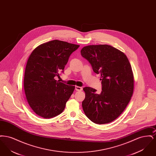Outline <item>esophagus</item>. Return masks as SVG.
<instances>
[{"instance_id":"esophagus-1","label":"esophagus","mask_w":156,"mask_h":156,"mask_svg":"<svg viewBox=\"0 0 156 156\" xmlns=\"http://www.w3.org/2000/svg\"><path fill=\"white\" fill-rule=\"evenodd\" d=\"M75 90L76 91H81L82 90V87H80L75 86Z\"/></svg>"}]
</instances>
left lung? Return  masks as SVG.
I'll return each instance as SVG.
<instances>
[{
  "instance_id": "8db88e82",
  "label": "left lung",
  "mask_w": 156,
  "mask_h": 156,
  "mask_svg": "<svg viewBox=\"0 0 156 156\" xmlns=\"http://www.w3.org/2000/svg\"><path fill=\"white\" fill-rule=\"evenodd\" d=\"M81 54L102 78L101 94L90 87L83 88V112L95 123H110L124 111L133 95V74L129 59L123 52L106 44L84 47Z\"/></svg>"
}]
</instances>
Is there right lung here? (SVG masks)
<instances>
[{
  "instance_id": "right-lung-1",
  "label": "right lung",
  "mask_w": 156,
  "mask_h": 156,
  "mask_svg": "<svg viewBox=\"0 0 156 156\" xmlns=\"http://www.w3.org/2000/svg\"><path fill=\"white\" fill-rule=\"evenodd\" d=\"M79 45L57 40L38 46L27 60L24 77V88L31 108L38 116L49 119L61 113L74 90L54 79L59 77L69 56Z\"/></svg>"
}]
</instances>
